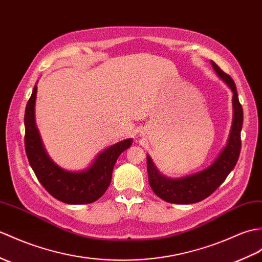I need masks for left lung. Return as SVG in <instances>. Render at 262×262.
I'll return each instance as SVG.
<instances>
[{"label": "left lung", "instance_id": "obj_1", "mask_svg": "<svg viewBox=\"0 0 262 262\" xmlns=\"http://www.w3.org/2000/svg\"><path fill=\"white\" fill-rule=\"evenodd\" d=\"M216 75L227 83L232 91L233 119L231 126L228 143L215 161L202 171L172 179L162 174L155 164L147 155L148 182L157 196L175 204H192L210 196L220 186L227 176L232 171L238 162L241 149V129L243 123V111L236 93L235 83L229 75L223 72L219 67L211 61Z\"/></svg>", "mask_w": 262, "mask_h": 262}]
</instances>
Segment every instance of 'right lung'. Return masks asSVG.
<instances>
[{
  "instance_id": "add662e5",
  "label": "right lung",
  "mask_w": 262,
  "mask_h": 262,
  "mask_svg": "<svg viewBox=\"0 0 262 262\" xmlns=\"http://www.w3.org/2000/svg\"><path fill=\"white\" fill-rule=\"evenodd\" d=\"M36 89L38 88L34 86L24 114V145L30 165L42 186L57 200L67 204L95 202L107 191L112 181L115 163L124 150L130 147L133 139H124L109 146L100 151L94 162L82 171H67L57 165L48 155L35 125Z\"/></svg>"
}]
</instances>
